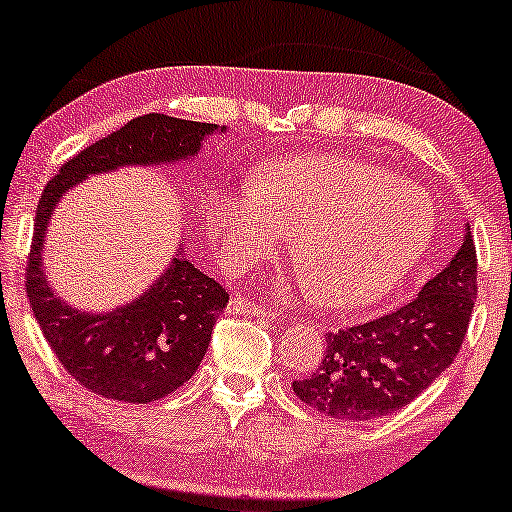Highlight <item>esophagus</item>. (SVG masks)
Returning <instances> with one entry per match:
<instances>
[{"label": "esophagus", "instance_id": "34e87169", "mask_svg": "<svg viewBox=\"0 0 512 512\" xmlns=\"http://www.w3.org/2000/svg\"><path fill=\"white\" fill-rule=\"evenodd\" d=\"M231 310H236V313H243V315H257V317H269V308H264V305H257L248 301V298L243 296H233L231 298Z\"/></svg>", "mask_w": 512, "mask_h": 512}]
</instances>
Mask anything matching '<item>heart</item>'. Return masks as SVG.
<instances>
[{"instance_id": "b5f03b06", "label": "heart", "mask_w": 512, "mask_h": 512, "mask_svg": "<svg viewBox=\"0 0 512 512\" xmlns=\"http://www.w3.org/2000/svg\"><path fill=\"white\" fill-rule=\"evenodd\" d=\"M207 223L233 269L272 255L291 233L305 286L332 308L387 296L426 255L433 209L387 170L351 156H298L240 190H216Z\"/></svg>"}]
</instances>
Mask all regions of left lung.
<instances>
[{"mask_svg":"<svg viewBox=\"0 0 512 512\" xmlns=\"http://www.w3.org/2000/svg\"><path fill=\"white\" fill-rule=\"evenodd\" d=\"M477 298V250L469 223L455 257L414 301L330 332L320 368L293 383L301 402L339 421L395 414L455 361Z\"/></svg>","mask_w":512,"mask_h":512,"instance_id":"1","label":"left lung"}]
</instances>
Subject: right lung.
<instances>
[{
    "mask_svg": "<svg viewBox=\"0 0 512 512\" xmlns=\"http://www.w3.org/2000/svg\"><path fill=\"white\" fill-rule=\"evenodd\" d=\"M216 132H226V127L161 113L134 117L69 158L45 185L35 211L26 293L35 320L64 370L96 395L149 404L185 385L207 354L228 291L199 272L180 245L163 274L132 303L101 313L74 308L57 296L45 274L43 248L52 211L88 175L127 166L182 163L197 156L204 139Z\"/></svg>",
    "mask_w": 512,
    "mask_h": 512,
    "instance_id": "right-lung-1",
    "label": "right lung"
}]
</instances>
